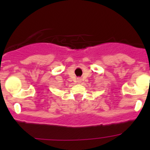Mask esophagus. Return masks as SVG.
I'll return each instance as SVG.
<instances>
[{
	"mask_svg": "<svg viewBox=\"0 0 150 150\" xmlns=\"http://www.w3.org/2000/svg\"><path fill=\"white\" fill-rule=\"evenodd\" d=\"M77 82H78V83H80V82H81V79H79V78H78Z\"/></svg>",
	"mask_w": 150,
	"mask_h": 150,
	"instance_id": "34e87169",
	"label": "esophagus"
}]
</instances>
